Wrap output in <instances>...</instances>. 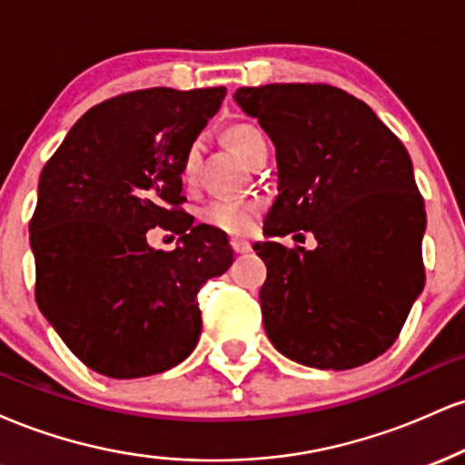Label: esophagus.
Segmentation results:
<instances>
[{
  "label": "esophagus",
  "mask_w": 465,
  "mask_h": 465,
  "mask_svg": "<svg viewBox=\"0 0 465 465\" xmlns=\"http://www.w3.org/2000/svg\"><path fill=\"white\" fill-rule=\"evenodd\" d=\"M232 249L236 251L238 255H242V253H249L251 244L247 242V240H242V238H232Z\"/></svg>",
  "instance_id": "1"
}]
</instances>
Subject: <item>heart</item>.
Segmentation results:
<instances>
[{"mask_svg":"<svg viewBox=\"0 0 465 465\" xmlns=\"http://www.w3.org/2000/svg\"><path fill=\"white\" fill-rule=\"evenodd\" d=\"M229 142L244 162H251L260 148L266 146L262 133L251 124H236L229 129ZM201 146L199 142L190 143L188 151L181 159V179L190 183L196 174ZM260 216V203L249 199H236V196H218L201 207V221L205 225L218 229V232L232 233V236H244L255 227Z\"/></svg>","mask_w":465,"mask_h":465,"instance_id":"obj_1","label":"heart"}]
</instances>
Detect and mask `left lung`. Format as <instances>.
Masks as SVG:
<instances>
[{
	"label": "left lung",
	"mask_w": 465,
	"mask_h": 465,
	"mask_svg": "<svg viewBox=\"0 0 465 465\" xmlns=\"http://www.w3.org/2000/svg\"><path fill=\"white\" fill-rule=\"evenodd\" d=\"M233 100L275 146L269 240L253 244L266 264V334L300 365H365L391 348L424 288L426 212L407 148L362 100L330 84L242 87ZM300 228L317 250L274 242Z\"/></svg>",
	"instance_id": "obj_1"
}]
</instances>
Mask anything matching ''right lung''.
<instances>
[{"label":"right lung","mask_w":465,"mask_h":465,"mask_svg":"<svg viewBox=\"0 0 465 465\" xmlns=\"http://www.w3.org/2000/svg\"><path fill=\"white\" fill-rule=\"evenodd\" d=\"M225 87L143 89L89 109L41 170L30 247L36 303L65 345L109 378L179 365L196 348V295L233 262L225 232L179 210L181 159ZM179 232L157 252L147 229Z\"/></svg>","instance_id":"1"}]
</instances>
